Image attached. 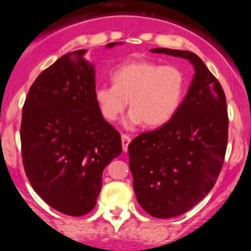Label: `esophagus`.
Masks as SVG:
<instances>
[{"mask_svg":"<svg viewBox=\"0 0 251 251\" xmlns=\"http://www.w3.org/2000/svg\"><path fill=\"white\" fill-rule=\"evenodd\" d=\"M131 143V137L127 134H122V144H123V151H127L128 144Z\"/></svg>","mask_w":251,"mask_h":251,"instance_id":"obj_1","label":"esophagus"}]
</instances>
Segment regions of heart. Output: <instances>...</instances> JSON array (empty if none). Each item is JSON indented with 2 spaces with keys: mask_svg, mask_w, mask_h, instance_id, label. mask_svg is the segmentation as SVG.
Masks as SVG:
<instances>
[{
  "mask_svg": "<svg viewBox=\"0 0 251 251\" xmlns=\"http://www.w3.org/2000/svg\"><path fill=\"white\" fill-rule=\"evenodd\" d=\"M113 85L98 86L94 98L102 117L114 122L125 111H129L125 120L128 127L144 123L155 127L168 123L179 107L185 77L175 66L137 60L119 66L111 74Z\"/></svg>",
  "mask_w": 251,
  "mask_h": 251,
  "instance_id": "b5f03b06",
  "label": "heart"
}]
</instances>
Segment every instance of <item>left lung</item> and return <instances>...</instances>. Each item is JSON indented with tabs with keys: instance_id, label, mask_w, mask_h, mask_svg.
<instances>
[{
	"instance_id": "left-lung-1",
	"label": "left lung",
	"mask_w": 251,
	"mask_h": 251,
	"mask_svg": "<svg viewBox=\"0 0 251 251\" xmlns=\"http://www.w3.org/2000/svg\"><path fill=\"white\" fill-rule=\"evenodd\" d=\"M151 51L183 57L195 68L174 117L128 145L138 203L153 217L171 218L194 208L214 188L226 151L229 119L223 88L200 56L169 48Z\"/></svg>"
}]
</instances>
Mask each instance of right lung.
<instances>
[{
    "mask_svg": "<svg viewBox=\"0 0 251 251\" xmlns=\"http://www.w3.org/2000/svg\"><path fill=\"white\" fill-rule=\"evenodd\" d=\"M85 53L66 54L36 77L20 131L30 185L48 205L68 216L94 209L103 170L122 153L119 132L98 107L96 72Z\"/></svg>",
    "mask_w": 251,
    "mask_h": 251,
    "instance_id": "1",
    "label": "right lung"
}]
</instances>
